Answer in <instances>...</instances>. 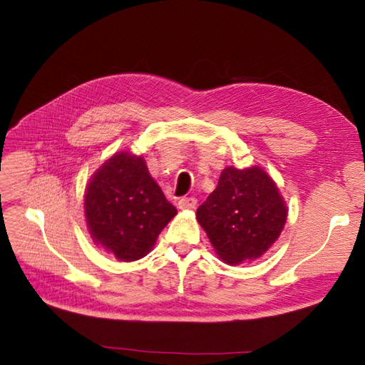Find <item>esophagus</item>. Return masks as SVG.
<instances>
[{"mask_svg": "<svg viewBox=\"0 0 365 365\" xmlns=\"http://www.w3.org/2000/svg\"><path fill=\"white\" fill-rule=\"evenodd\" d=\"M196 205H197L196 197H182L178 200V208H180V210H191V208H195Z\"/></svg>", "mask_w": 365, "mask_h": 365, "instance_id": "1", "label": "esophagus"}]
</instances>
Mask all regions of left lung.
<instances>
[{
    "instance_id": "left-lung-1",
    "label": "left lung",
    "mask_w": 365,
    "mask_h": 365,
    "mask_svg": "<svg viewBox=\"0 0 365 365\" xmlns=\"http://www.w3.org/2000/svg\"><path fill=\"white\" fill-rule=\"evenodd\" d=\"M196 218L216 254L238 265L260 257L276 242L287 220V207L265 170L230 166L197 208Z\"/></svg>"
}]
</instances>
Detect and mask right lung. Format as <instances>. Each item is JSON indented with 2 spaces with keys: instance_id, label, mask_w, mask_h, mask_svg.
<instances>
[{
  "instance_id": "obj_1",
  "label": "right lung",
  "mask_w": 365,
  "mask_h": 365,
  "mask_svg": "<svg viewBox=\"0 0 365 365\" xmlns=\"http://www.w3.org/2000/svg\"><path fill=\"white\" fill-rule=\"evenodd\" d=\"M84 212L96 243L122 262L144 257L177 215L144 158L128 152L113 155L91 178Z\"/></svg>"
}]
</instances>
